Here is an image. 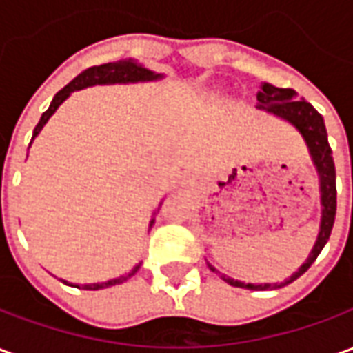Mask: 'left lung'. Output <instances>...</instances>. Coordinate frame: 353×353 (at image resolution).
Segmentation results:
<instances>
[{"mask_svg":"<svg viewBox=\"0 0 353 353\" xmlns=\"http://www.w3.org/2000/svg\"><path fill=\"white\" fill-rule=\"evenodd\" d=\"M255 108L291 124L306 143L312 166L318 174L319 208H321L318 238L314 242L310 255L306 257L303 265L296 268V272H293L288 280L280 281V283L278 281L276 283H245V281L225 276L210 263H208V266H210V270L221 274L223 280L230 283V285H234V288L252 289V291H270V289L283 288L291 281H295L296 278H301L310 268L312 263L318 259L323 245L327 244V240L331 236V230H333L334 214H336V174H334L333 153H331V147H329V141H327L323 117L312 108V103H308L304 98H299L295 90H291V88H278L274 85H268V83H263L261 90L257 92V105Z\"/></svg>","mask_w":353,"mask_h":353,"instance_id":"8db88e82","label":"left lung"}]
</instances>
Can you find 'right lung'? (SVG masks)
Here are the masks:
<instances>
[{
  "label": "right lung",
  "instance_id": "1",
  "mask_svg": "<svg viewBox=\"0 0 353 353\" xmlns=\"http://www.w3.org/2000/svg\"><path fill=\"white\" fill-rule=\"evenodd\" d=\"M164 79V73H154L153 70H149L143 64H139L138 60H117V62H109V64H101V65H94V68H88L83 73H79L75 79L70 83V85H65L60 92H57V96L52 98L50 101L49 109L45 111L39 119V123L34 128V136H32V141H30V145L34 143V139L39 136V132L43 130V126L49 123V119L54 113H57V109L64 103L72 92L75 90H83V88L88 87H96V85H130V83H151V81H161ZM162 204V202H161ZM159 204V206H161ZM154 225V217H151V221H149V230L153 229ZM139 266H141V261H139L138 265L132 268L128 274H123V276H119V278H111L108 281H98V283H70V281L62 280L65 285H72V288H79V289H87V291H98V289H105L111 288V285H119V283H123L128 278H132L134 274L138 272Z\"/></svg>",
  "mask_w": 353,
  "mask_h": 353
}]
</instances>
